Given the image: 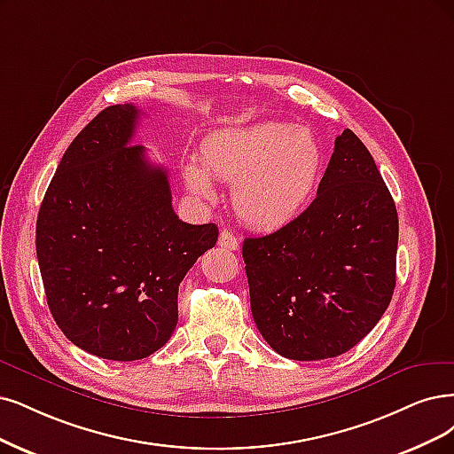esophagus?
Returning a JSON list of instances; mask_svg holds the SVG:
<instances>
[{
	"label": "esophagus",
	"instance_id": "1",
	"mask_svg": "<svg viewBox=\"0 0 454 454\" xmlns=\"http://www.w3.org/2000/svg\"><path fill=\"white\" fill-rule=\"evenodd\" d=\"M218 247H223L226 250H238L239 248V239L236 233H231L230 230H223L221 238H218Z\"/></svg>",
	"mask_w": 454,
	"mask_h": 454
}]
</instances>
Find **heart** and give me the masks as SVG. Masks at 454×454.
<instances>
[{
  "mask_svg": "<svg viewBox=\"0 0 454 454\" xmlns=\"http://www.w3.org/2000/svg\"><path fill=\"white\" fill-rule=\"evenodd\" d=\"M322 168L324 149L310 129L262 121L207 137L200 147V166L184 168V181L204 200L215 196L209 176L233 183L231 200L241 221L275 230L305 209Z\"/></svg>",
  "mask_w": 454,
  "mask_h": 454,
  "instance_id": "1",
  "label": "heart"
}]
</instances>
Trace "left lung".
Segmentation results:
<instances>
[{
	"label": "left lung",
	"mask_w": 454,
	"mask_h": 454,
	"mask_svg": "<svg viewBox=\"0 0 454 454\" xmlns=\"http://www.w3.org/2000/svg\"><path fill=\"white\" fill-rule=\"evenodd\" d=\"M398 215L364 144L346 129L312 204L263 238H247L250 309L277 354H346L380 322L396 284Z\"/></svg>",
	"instance_id": "8db88e82"
}]
</instances>
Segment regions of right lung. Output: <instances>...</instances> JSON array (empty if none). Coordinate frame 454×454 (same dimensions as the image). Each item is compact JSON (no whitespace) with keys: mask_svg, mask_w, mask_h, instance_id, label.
<instances>
[{"mask_svg":"<svg viewBox=\"0 0 454 454\" xmlns=\"http://www.w3.org/2000/svg\"><path fill=\"white\" fill-rule=\"evenodd\" d=\"M140 110L114 105L67 147L37 216L48 309L74 346L110 361L155 354L177 325V290L215 224L172 207L162 166L130 145Z\"/></svg>","mask_w":454,"mask_h":454,"instance_id":"add662e5","label":"right lung"}]
</instances>
